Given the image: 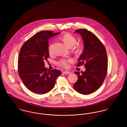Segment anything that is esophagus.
Wrapping results in <instances>:
<instances>
[{
  "label": "esophagus",
  "instance_id": "34e87169",
  "mask_svg": "<svg viewBox=\"0 0 127 127\" xmlns=\"http://www.w3.org/2000/svg\"><path fill=\"white\" fill-rule=\"evenodd\" d=\"M63 73H64V74H70V72L68 71H63Z\"/></svg>",
  "mask_w": 127,
  "mask_h": 127
}]
</instances>
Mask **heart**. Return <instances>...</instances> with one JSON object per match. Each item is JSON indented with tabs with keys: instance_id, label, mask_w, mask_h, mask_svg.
I'll return each instance as SVG.
<instances>
[{
	"instance_id": "b5f03b06",
	"label": "heart",
	"mask_w": 127,
	"mask_h": 127,
	"mask_svg": "<svg viewBox=\"0 0 127 127\" xmlns=\"http://www.w3.org/2000/svg\"><path fill=\"white\" fill-rule=\"evenodd\" d=\"M62 39L69 47H72L77 42L76 37L69 33L64 34L62 36ZM75 50L77 54H81L84 50V45L81 44H77L75 47ZM48 51L49 53H51L52 45L49 47ZM72 62L73 60L71 59H63L60 60L58 62V64L62 67L67 68L69 66V64Z\"/></svg>"
}]
</instances>
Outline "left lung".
<instances>
[{"mask_svg": "<svg viewBox=\"0 0 127 127\" xmlns=\"http://www.w3.org/2000/svg\"><path fill=\"white\" fill-rule=\"evenodd\" d=\"M75 33L82 36L84 49L79 59L77 67L84 65L85 72H75L78 80L73 88L82 94L91 93L99 89L103 83L108 71V57L106 48L93 33L86 29H78Z\"/></svg>", "mask_w": 127, "mask_h": 127, "instance_id": "obj_1", "label": "left lung"}]
</instances>
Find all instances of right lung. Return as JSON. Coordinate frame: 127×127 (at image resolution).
<instances>
[{"mask_svg":"<svg viewBox=\"0 0 127 127\" xmlns=\"http://www.w3.org/2000/svg\"><path fill=\"white\" fill-rule=\"evenodd\" d=\"M59 33L40 31L25 41L20 48L18 75L25 87L35 93L43 94L51 91L61 74L60 70H50L44 67V61L49 58L48 39Z\"/></svg>","mask_w":127,"mask_h":127,"instance_id":"right-lung-1","label":"right lung"}]
</instances>
